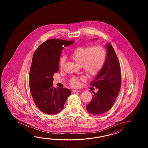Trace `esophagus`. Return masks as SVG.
Masks as SVG:
<instances>
[{"label": "esophagus", "instance_id": "34e87169", "mask_svg": "<svg viewBox=\"0 0 148 148\" xmlns=\"http://www.w3.org/2000/svg\"><path fill=\"white\" fill-rule=\"evenodd\" d=\"M80 92L79 90H72V92Z\"/></svg>", "mask_w": 148, "mask_h": 148}]
</instances>
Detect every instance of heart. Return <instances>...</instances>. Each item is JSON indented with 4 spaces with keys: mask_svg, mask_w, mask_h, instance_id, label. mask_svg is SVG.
Returning <instances> with one entry per match:
<instances>
[{
    "mask_svg": "<svg viewBox=\"0 0 148 148\" xmlns=\"http://www.w3.org/2000/svg\"><path fill=\"white\" fill-rule=\"evenodd\" d=\"M71 58L77 64L82 66L87 75L92 77L97 75L102 69L106 60V52L99 46L80 47L73 51ZM64 62L65 58L62 57L59 61L60 68H62ZM71 85L78 86V80L73 79Z\"/></svg>",
    "mask_w": 148,
    "mask_h": 148,
    "instance_id": "obj_1",
    "label": "heart"
}]
</instances>
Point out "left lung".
I'll list each match as a JSON object with an SVG mask.
<instances>
[{"label": "left lung", "instance_id": "obj_1", "mask_svg": "<svg viewBox=\"0 0 148 148\" xmlns=\"http://www.w3.org/2000/svg\"><path fill=\"white\" fill-rule=\"evenodd\" d=\"M106 58L102 69L90 85L98 88L91 101L86 106L89 113L99 115L110 110L120 91L121 71L120 63L114 48L107 43Z\"/></svg>", "mask_w": 148, "mask_h": 148}]
</instances>
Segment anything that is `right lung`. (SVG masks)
<instances>
[{"label": "right lung", "instance_id": "right-lung-1", "mask_svg": "<svg viewBox=\"0 0 148 148\" xmlns=\"http://www.w3.org/2000/svg\"><path fill=\"white\" fill-rule=\"evenodd\" d=\"M73 42L61 39L49 40L41 44L33 55L29 72V89L35 104L46 114L60 112L71 94L69 89L54 87L53 76L59 71L63 47Z\"/></svg>", "mask_w": 148, "mask_h": 148}]
</instances>
